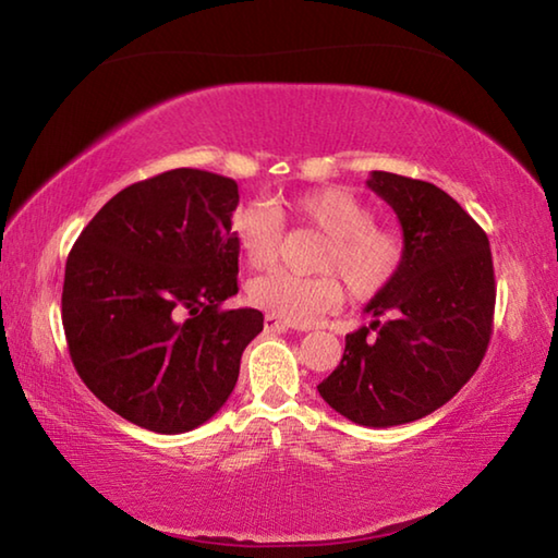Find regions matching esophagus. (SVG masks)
Wrapping results in <instances>:
<instances>
[{
	"label": "esophagus",
	"mask_w": 558,
	"mask_h": 558,
	"mask_svg": "<svg viewBox=\"0 0 558 558\" xmlns=\"http://www.w3.org/2000/svg\"><path fill=\"white\" fill-rule=\"evenodd\" d=\"M263 327H266L268 335H280V332H288L290 325L282 323L280 317L276 315H266V319H263Z\"/></svg>",
	"instance_id": "1"
}]
</instances>
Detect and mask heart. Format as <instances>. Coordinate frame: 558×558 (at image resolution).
<instances>
[{
    "mask_svg": "<svg viewBox=\"0 0 558 558\" xmlns=\"http://www.w3.org/2000/svg\"><path fill=\"white\" fill-rule=\"evenodd\" d=\"M292 219L327 233L317 258L323 276L270 272L248 286V300L290 325H310L342 305L347 282L356 300H372L391 286L403 266L401 235L376 226V214L347 186H315L282 199ZM231 235L251 268H270L282 243V219L268 204H243L231 216Z\"/></svg>",
    "mask_w": 558,
    "mask_h": 558,
    "instance_id": "heart-1",
    "label": "heart"
}]
</instances>
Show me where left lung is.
<instances>
[{
	"mask_svg": "<svg viewBox=\"0 0 558 558\" xmlns=\"http://www.w3.org/2000/svg\"><path fill=\"white\" fill-rule=\"evenodd\" d=\"M366 186L403 231V266L347 335L337 369L317 386L359 426L391 428L448 403L477 372L493 335L495 270L487 233L436 184L372 172Z\"/></svg>",
	"mask_w": 558,
	"mask_h": 558,
	"instance_id": "left-lung-1",
	"label": "left lung"
}]
</instances>
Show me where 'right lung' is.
I'll list each match as a JSON object with an SVG mask.
<instances>
[{
	"label": "right lung",
	"instance_id": "right-lung-1",
	"mask_svg": "<svg viewBox=\"0 0 558 558\" xmlns=\"http://www.w3.org/2000/svg\"><path fill=\"white\" fill-rule=\"evenodd\" d=\"M239 184L172 169L122 189L65 260L61 317L83 384L140 428L186 433L221 409L263 329L239 292Z\"/></svg>",
	"mask_w": 558,
	"mask_h": 558
}]
</instances>
